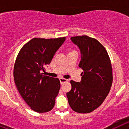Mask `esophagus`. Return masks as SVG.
<instances>
[{"label":"esophagus","instance_id":"esophagus-1","mask_svg":"<svg viewBox=\"0 0 129 129\" xmlns=\"http://www.w3.org/2000/svg\"><path fill=\"white\" fill-rule=\"evenodd\" d=\"M59 81H60V83H61V84H63L64 83H65V82L67 81V79H64V78H60L59 79Z\"/></svg>","mask_w":129,"mask_h":129}]
</instances>
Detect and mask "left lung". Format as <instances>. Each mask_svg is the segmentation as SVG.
Segmentation results:
<instances>
[{"mask_svg": "<svg viewBox=\"0 0 129 129\" xmlns=\"http://www.w3.org/2000/svg\"><path fill=\"white\" fill-rule=\"evenodd\" d=\"M80 50L82 68L80 82L71 81L72 89L67 93L68 103L79 113H89L100 107L110 91L112 69L109 55L96 39L86 35L70 38Z\"/></svg>", "mask_w": 129, "mask_h": 129, "instance_id": "left-lung-1", "label": "left lung"}]
</instances>
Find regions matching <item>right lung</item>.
<instances>
[{
	"label": "right lung",
	"mask_w": 129,
	"mask_h": 129,
	"mask_svg": "<svg viewBox=\"0 0 129 129\" xmlns=\"http://www.w3.org/2000/svg\"><path fill=\"white\" fill-rule=\"evenodd\" d=\"M65 39H32L24 45L16 59L13 70L16 86L26 103L37 112H47L55 105L60 81L43 72Z\"/></svg>",
	"instance_id": "obj_1"
}]
</instances>
